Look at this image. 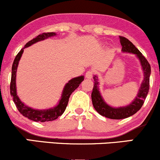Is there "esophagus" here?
<instances>
[{
  "label": "esophagus",
  "instance_id": "1",
  "mask_svg": "<svg viewBox=\"0 0 160 160\" xmlns=\"http://www.w3.org/2000/svg\"><path fill=\"white\" fill-rule=\"evenodd\" d=\"M93 76V71H91V70H89V71H88L86 73V78L87 79H91L92 78Z\"/></svg>",
  "mask_w": 160,
  "mask_h": 160
}]
</instances>
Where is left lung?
<instances>
[{
    "label": "left lung",
    "instance_id": "obj_1",
    "mask_svg": "<svg viewBox=\"0 0 160 160\" xmlns=\"http://www.w3.org/2000/svg\"><path fill=\"white\" fill-rule=\"evenodd\" d=\"M120 43L122 45V51L126 52H132L135 54L140 60L143 71H144V78L138 93L137 97L133 101L132 103L126 107L119 108H112L104 102L103 98L101 96L98 89V77L95 76L93 78L94 80V86H93L92 92V101L93 107L99 114L108 118L113 119V120H121V119L127 118L135 114L142 107L145 98L148 95L150 89V75L151 72L150 65L146 58L143 56L142 53L138 49L135 45L129 41L127 38L124 37L120 36Z\"/></svg>",
    "mask_w": 160,
    "mask_h": 160
}]
</instances>
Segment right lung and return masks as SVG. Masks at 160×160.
Instances as JSON below:
<instances>
[{"mask_svg": "<svg viewBox=\"0 0 160 160\" xmlns=\"http://www.w3.org/2000/svg\"><path fill=\"white\" fill-rule=\"evenodd\" d=\"M56 35V33L54 32H47L43 33V34H39L35 38L28 42L25 45L24 48H22L19 51V53L16 55L15 59H14L13 63L12 66V75H11V81H10V95L12 97L13 102L15 103L18 111H19L20 113H22L24 117H27L29 120H32L35 122H44L46 121H52L56 120L58 118L59 116H61L64 111H65L66 107H67L68 103L69 98L71 96V93L74 92L77 88L80 86L81 82L84 80L83 76L78 77L71 79L69 80L68 82L66 84L65 88L63 89L62 92V98L60 100L59 103L56 107L50 108L48 110H44V111H39V110H34L33 108H31L28 106L25 105L22 102L20 101L19 97L16 94V70H17L18 64H19V59L21 58L24 49L26 47H30L33 43L36 42L40 41L48 38L49 37H52Z\"/></svg>", "mask_w": 160, "mask_h": 160, "instance_id": "obj_1", "label": "right lung"}]
</instances>
